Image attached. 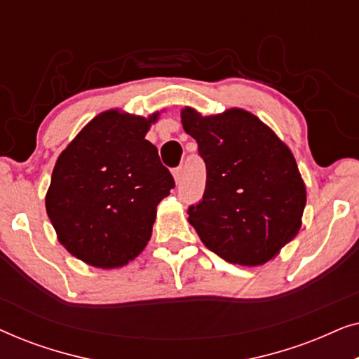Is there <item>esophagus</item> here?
<instances>
[{
	"instance_id": "obj_1",
	"label": "esophagus",
	"mask_w": 359,
	"mask_h": 359,
	"mask_svg": "<svg viewBox=\"0 0 359 359\" xmlns=\"http://www.w3.org/2000/svg\"><path fill=\"white\" fill-rule=\"evenodd\" d=\"M173 176H175L176 184H180L181 183V178H183V168H181V166H178V168H175L173 170Z\"/></svg>"
}]
</instances>
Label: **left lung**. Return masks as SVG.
Instances as JSON below:
<instances>
[{
  "instance_id": "left-lung-1",
  "label": "left lung",
  "mask_w": 359,
  "mask_h": 359,
  "mask_svg": "<svg viewBox=\"0 0 359 359\" xmlns=\"http://www.w3.org/2000/svg\"><path fill=\"white\" fill-rule=\"evenodd\" d=\"M205 165L203 198L189 224L210 252L245 266L266 263L301 229L306 186L291 150L242 109L203 117L181 112Z\"/></svg>"
}]
</instances>
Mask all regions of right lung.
Wrapping results in <instances>:
<instances>
[{"mask_svg":"<svg viewBox=\"0 0 359 359\" xmlns=\"http://www.w3.org/2000/svg\"><path fill=\"white\" fill-rule=\"evenodd\" d=\"M150 121L102 112L58 156L46 198L48 219L73 257L97 268L134 259L150 240L156 205L175 188Z\"/></svg>","mask_w":359,"mask_h":359,"instance_id":"1","label":"right lung"}]
</instances>
